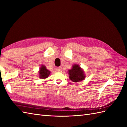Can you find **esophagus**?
Returning <instances> with one entry per match:
<instances>
[{"mask_svg":"<svg viewBox=\"0 0 127 127\" xmlns=\"http://www.w3.org/2000/svg\"><path fill=\"white\" fill-rule=\"evenodd\" d=\"M56 70L58 72H60L63 71V68H62V67H57V68H56Z\"/></svg>","mask_w":127,"mask_h":127,"instance_id":"34e87169","label":"esophagus"}]
</instances>
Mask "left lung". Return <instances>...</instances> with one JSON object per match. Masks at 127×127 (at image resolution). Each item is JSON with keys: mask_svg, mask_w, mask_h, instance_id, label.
<instances>
[{"mask_svg": "<svg viewBox=\"0 0 127 127\" xmlns=\"http://www.w3.org/2000/svg\"><path fill=\"white\" fill-rule=\"evenodd\" d=\"M69 78L73 82H79L85 79L86 76L84 73V69L79 64H73L72 68L68 70Z\"/></svg>", "mask_w": 127, "mask_h": 127, "instance_id": "1", "label": "left lung"}]
</instances>
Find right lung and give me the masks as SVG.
Instances as JSON below:
<instances>
[{"mask_svg": "<svg viewBox=\"0 0 127 127\" xmlns=\"http://www.w3.org/2000/svg\"><path fill=\"white\" fill-rule=\"evenodd\" d=\"M51 72L46 68L44 64H42L38 71V78L40 79H45L48 78V77L50 74Z\"/></svg>", "mask_w": 127, "mask_h": 127, "instance_id": "right-lung-1", "label": "right lung"}]
</instances>
